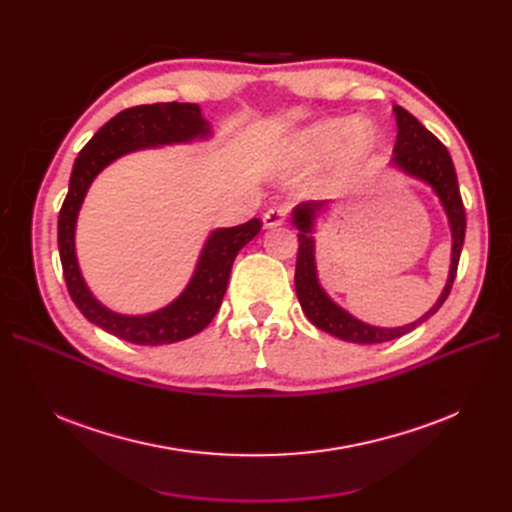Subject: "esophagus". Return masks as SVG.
<instances>
[{"instance_id": "esophagus-1", "label": "esophagus", "mask_w": 512, "mask_h": 512, "mask_svg": "<svg viewBox=\"0 0 512 512\" xmlns=\"http://www.w3.org/2000/svg\"><path fill=\"white\" fill-rule=\"evenodd\" d=\"M286 215H288L286 207H271L265 211V215H262V226L265 228L282 226L286 222Z\"/></svg>"}]
</instances>
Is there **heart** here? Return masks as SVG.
Listing matches in <instances>:
<instances>
[{
    "label": "heart",
    "mask_w": 512,
    "mask_h": 512,
    "mask_svg": "<svg viewBox=\"0 0 512 512\" xmlns=\"http://www.w3.org/2000/svg\"><path fill=\"white\" fill-rule=\"evenodd\" d=\"M374 141V128L359 117L350 121L324 119L290 138L284 149V160L294 166H307L324 160L335 151L339 162L352 164L367 156Z\"/></svg>",
    "instance_id": "b5f03b06"
}]
</instances>
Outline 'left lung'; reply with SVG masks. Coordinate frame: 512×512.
<instances>
[{
  "label": "left lung",
  "instance_id": "obj_1",
  "mask_svg": "<svg viewBox=\"0 0 512 512\" xmlns=\"http://www.w3.org/2000/svg\"><path fill=\"white\" fill-rule=\"evenodd\" d=\"M393 113L397 121V141L389 166L399 170V173L429 185L431 192L438 196L440 205L446 213L448 228H451V267H448V280L440 292V297L429 307V312H425L414 322L401 324V327H376V324H369L352 316L348 309L335 303L318 280L314 232L318 218L329 209L331 203H327V200H320V203L309 200V203H301L294 207L290 220L294 228L299 230V254L297 269H294V288H297V297L303 314L316 329L335 335L350 344L391 342V339L410 333L418 324H423L427 318L436 314L453 288L463 237H466V211H463V203L459 196L457 173L451 160V153H448V149L438 141V138L433 136L414 115H410L406 108L393 106Z\"/></svg>",
  "mask_w": 512,
  "mask_h": 512
}]
</instances>
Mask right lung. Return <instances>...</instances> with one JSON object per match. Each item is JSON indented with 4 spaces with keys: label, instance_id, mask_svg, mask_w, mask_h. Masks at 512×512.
Listing matches in <instances>:
<instances>
[{
    "label": "right lung",
    "instance_id": "right-lung-1",
    "mask_svg": "<svg viewBox=\"0 0 512 512\" xmlns=\"http://www.w3.org/2000/svg\"><path fill=\"white\" fill-rule=\"evenodd\" d=\"M211 136V123L203 117L198 104H143L126 108L106 121L74 160L68 196L57 222L59 258L74 305L106 333L138 346L175 344L203 331L218 314L232 262L241 247L250 243L262 228L256 218L239 226L211 230L188 286L177 299L149 314H119L102 305L89 290L76 258V220L87 190L106 166L134 151L207 141Z\"/></svg>",
    "mask_w": 512,
    "mask_h": 512
}]
</instances>
